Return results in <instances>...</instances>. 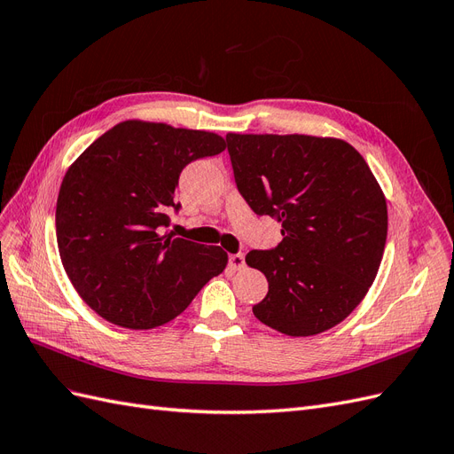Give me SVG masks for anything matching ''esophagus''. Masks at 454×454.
Instances as JSON below:
<instances>
[{
  "mask_svg": "<svg viewBox=\"0 0 454 454\" xmlns=\"http://www.w3.org/2000/svg\"><path fill=\"white\" fill-rule=\"evenodd\" d=\"M229 265L232 270H242L246 267L244 254H231L229 255Z\"/></svg>",
  "mask_w": 454,
  "mask_h": 454,
  "instance_id": "esophagus-1",
  "label": "esophagus"
}]
</instances>
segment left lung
<instances>
[{
  "label": "left lung",
  "instance_id": "left-lung-1",
  "mask_svg": "<svg viewBox=\"0 0 454 454\" xmlns=\"http://www.w3.org/2000/svg\"><path fill=\"white\" fill-rule=\"evenodd\" d=\"M227 149L244 200L282 223L277 248L246 255L269 282L255 318L290 337L327 332L362 303L380 267L388 210L373 172L339 138L229 132Z\"/></svg>",
  "mask_w": 454,
  "mask_h": 454
}]
</instances>
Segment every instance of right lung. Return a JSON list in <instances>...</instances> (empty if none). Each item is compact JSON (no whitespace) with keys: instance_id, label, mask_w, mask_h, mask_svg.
Here are the masks:
<instances>
[{"instance_id":"right-lung-1","label":"right lung","mask_w":454,"mask_h":454,"mask_svg":"<svg viewBox=\"0 0 454 454\" xmlns=\"http://www.w3.org/2000/svg\"><path fill=\"white\" fill-rule=\"evenodd\" d=\"M222 136L164 122L122 121L67 168L57 200V242L81 299L104 320L153 329L180 316L222 274L227 254L164 232L191 160L225 149Z\"/></svg>"}]
</instances>
